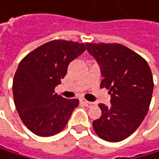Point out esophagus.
Wrapping results in <instances>:
<instances>
[{
	"mask_svg": "<svg viewBox=\"0 0 159 159\" xmlns=\"http://www.w3.org/2000/svg\"><path fill=\"white\" fill-rule=\"evenodd\" d=\"M81 102L84 104V105H85L86 107H88V108H90V107H93V106L94 105V103H93V102H89V101H87V100H85V99H81Z\"/></svg>",
	"mask_w": 159,
	"mask_h": 159,
	"instance_id": "obj_1",
	"label": "esophagus"
}]
</instances>
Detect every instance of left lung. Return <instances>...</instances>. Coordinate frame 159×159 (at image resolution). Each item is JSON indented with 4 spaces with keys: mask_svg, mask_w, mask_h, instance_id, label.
Segmentation results:
<instances>
[{
    "mask_svg": "<svg viewBox=\"0 0 159 159\" xmlns=\"http://www.w3.org/2000/svg\"><path fill=\"white\" fill-rule=\"evenodd\" d=\"M87 50L100 66L101 88L109 89L111 105L99 104L102 115L93 122L99 137L119 142L140 126L149 111L154 80L148 63L120 44H90Z\"/></svg>",
    "mask_w": 159,
    "mask_h": 159,
    "instance_id": "8db88e82",
    "label": "left lung"
}]
</instances>
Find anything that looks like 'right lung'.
<instances>
[{"label": "right lung", "mask_w": 159, "mask_h": 159, "mask_svg": "<svg viewBox=\"0 0 159 159\" xmlns=\"http://www.w3.org/2000/svg\"><path fill=\"white\" fill-rule=\"evenodd\" d=\"M86 50L84 44L54 40L37 48L21 61L13 79L16 110L23 123L39 136L60 133L79 105L54 89L61 84L71 61Z\"/></svg>", "instance_id": "obj_1"}]
</instances>
